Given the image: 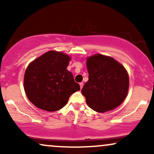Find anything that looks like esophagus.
I'll list each match as a JSON object with an SVG mask.
<instances>
[{
	"instance_id": "1",
	"label": "esophagus",
	"mask_w": 154,
	"mask_h": 154,
	"mask_svg": "<svg viewBox=\"0 0 154 154\" xmlns=\"http://www.w3.org/2000/svg\"><path fill=\"white\" fill-rule=\"evenodd\" d=\"M83 85H84V84H83V82H80V83H79V85H80V88H81V89H82V87H83Z\"/></svg>"
}]
</instances>
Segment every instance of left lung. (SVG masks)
<instances>
[{
	"mask_svg": "<svg viewBox=\"0 0 154 154\" xmlns=\"http://www.w3.org/2000/svg\"><path fill=\"white\" fill-rule=\"evenodd\" d=\"M88 81L82 89L86 103L100 113L119 106L128 95L129 77L125 67L113 58L96 54L87 60Z\"/></svg>",
	"mask_w": 154,
	"mask_h": 154,
	"instance_id": "left-lung-1",
	"label": "left lung"
}]
</instances>
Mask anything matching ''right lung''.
<instances>
[{
  "label": "right lung",
  "instance_id": "add662e5",
  "mask_svg": "<svg viewBox=\"0 0 154 154\" xmlns=\"http://www.w3.org/2000/svg\"><path fill=\"white\" fill-rule=\"evenodd\" d=\"M69 61L66 54L48 51L29 63L24 74V91L35 106L47 111L59 110L70 95L80 90L66 69Z\"/></svg>",
  "mask_w": 154,
  "mask_h": 154
}]
</instances>
